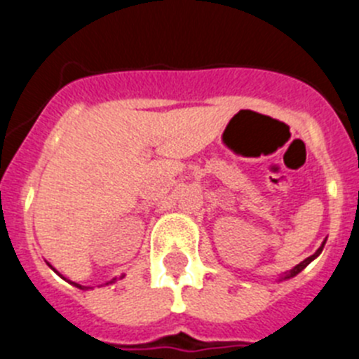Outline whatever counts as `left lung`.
<instances>
[{"mask_svg":"<svg viewBox=\"0 0 359 359\" xmlns=\"http://www.w3.org/2000/svg\"><path fill=\"white\" fill-rule=\"evenodd\" d=\"M323 246H325V241H323V243H322V246H320V248L316 250V252L313 253V255H311V257H307V259H304V261L300 262V264H297V266H294L293 269H290V271H286V273H284V275H280V278H278V280H280V282H282V280H287V278H291V277H294V275H298V273H300V271H302V269L306 268L307 264H309V262H313V261H315L316 257H318L320 253H322Z\"/></svg>","mask_w":359,"mask_h":359,"instance_id":"8db88e82","label":"left lung"}]
</instances>
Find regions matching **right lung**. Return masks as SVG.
<instances>
[{
    "label": "right lung",
    "instance_id": "1",
    "mask_svg": "<svg viewBox=\"0 0 359 359\" xmlns=\"http://www.w3.org/2000/svg\"><path fill=\"white\" fill-rule=\"evenodd\" d=\"M50 268H52V266H50ZM53 271H55V269H53ZM62 278H65V277H62ZM113 280H115V278H113ZM68 282H69V284H73V286H75V287H79V290H86V286H81V284H77V282H72V280H68Z\"/></svg>",
    "mask_w": 359,
    "mask_h": 359
}]
</instances>
